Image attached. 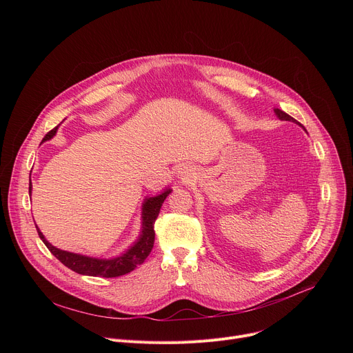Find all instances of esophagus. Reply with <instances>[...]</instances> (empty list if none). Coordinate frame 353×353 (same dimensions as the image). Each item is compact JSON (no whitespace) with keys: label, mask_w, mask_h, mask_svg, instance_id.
Segmentation results:
<instances>
[{"label":"esophagus","mask_w":353,"mask_h":353,"mask_svg":"<svg viewBox=\"0 0 353 353\" xmlns=\"http://www.w3.org/2000/svg\"><path fill=\"white\" fill-rule=\"evenodd\" d=\"M183 173H184V172H183Z\"/></svg>","instance_id":"1"}]
</instances>
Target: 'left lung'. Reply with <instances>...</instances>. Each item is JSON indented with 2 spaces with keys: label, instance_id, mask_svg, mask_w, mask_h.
<instances>
[{
  "label": "left lung",
  "instance_id": "1",
  "mask_svg": "<svg viewBox=\"0 0 353 353\" xmlns=\"http://www.w3.org/2000/svg\"><path fill=\"white\" fill-rule=\"evenodd\" d=\"M274 112H275V114L281 119V120H286V121H293V123H297L293 117H290L288 113H285L283 110H279V109H274ZM300 124V123H299Z\"/></svg>",
  "mask_w": 353,
  "mask_h": 353
}]
</instances>
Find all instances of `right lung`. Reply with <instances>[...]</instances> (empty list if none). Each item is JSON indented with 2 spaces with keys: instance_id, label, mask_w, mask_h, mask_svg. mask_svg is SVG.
Here are the masks:
<instances>
[{
  "instance_id": "1",
  "label": "right lung",
  "mask_w": 353,
  "mask_h": 353,
  "mask_svg": "<svg viewBox=\"0 0 353 353\" xmlns=\"http://www.w3.org/2000/svg\"><path fill=\"white\" fill-rule=\"evenodd\" d=\"M56 132H57V127L53 128L50 132H47L43 141L53 138ZM170 192L172 190L168 188L166 191H163L157 196H150L145 199V203L142 205V233L138 241L127 251V253L113 260H97V259L74 254V253H68V251L56 248L44 239V236L41 234L37 226L36 229H37L39 237L43 240L46 247L52 251V254L74 272L81 275L102 276V278L121 276L135 270L137 265H141L145 261V259L149 256L150 251H152L154 241H155V230H154L155 221L159 215L163 201ZM29 194H32V183L29 184Z\"/></svg>"
}]
</instances>
